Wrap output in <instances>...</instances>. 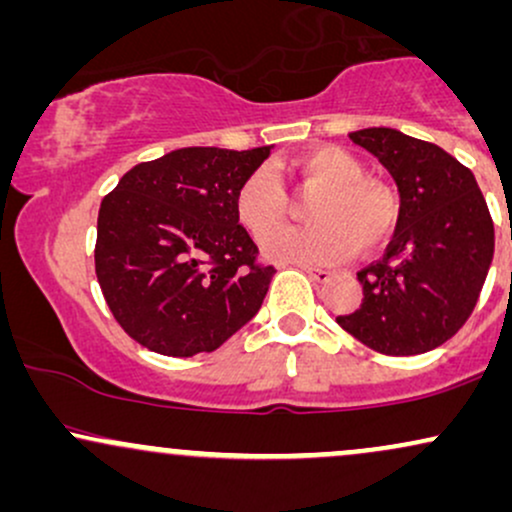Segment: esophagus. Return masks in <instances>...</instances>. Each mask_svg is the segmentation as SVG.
Instances as JSON below:
<instances>
[{
    "mask_svg": "<svg viewBox=\"0 0 512 512\" xmlns=\"http://www.w3.org/2000/svg\"><path fill=\"white\" fill-rule=\"evenodd\" d=\"M301 269L305 274L310 276V279H315V281H327L332 276V272L330 269H322V267H310V264H301Z\"/></svg>",
    "mask_w": 512,
    "mask_h": 512,
    "instance_id": "esophagus-1",
    "label": "esophagus"
}]
</instances>
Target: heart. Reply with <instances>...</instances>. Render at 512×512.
Masks as SVG:
<instances>
[{
	"label": "heart",
	"mask_w": 512,
	"mask_h": 512,
	"mask_svg": "<svg viewBox=\"0 0 512 512\" xmlns=\"http://www.w3.org/2000/svg\"><path fill=\"white\" fill-rule=\"evenodd\" d=\"M308 204V228H279L289 216V195L269 168H255L233 195L240 226L262 240L272 260L296 264L342 262L356 248L370 252L385 243L397 223V199L385 182L366 178L361 158L342 146H320L293 158Z\"/></svg>",
	"instance_id": "b5f03b06"
}]
</instances>
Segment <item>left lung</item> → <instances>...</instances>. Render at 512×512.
I'll return each instance as SVG.
<instances>
[{
  "mask_svg": "<svg viewBox=\"0 0 512 512\" xmlns=\"http://www.w3.org/2000/svg\"><path fill=\"white\" fill-rule=\"evenodd\" d=\"M397 182L399 219L383 260L358 272L363 301L337 322L387 356L426 354L467 322L493 260V221L474 173L390 127L349 134Z\"/></svg>",
  "mask_w": 512,
  "mask_h": 512,
  "instance_id": "8db88e82",
  "label": "left lung"
}]
</instances>
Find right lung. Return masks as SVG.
Instances as JSON below:
<instances>
[{
	"label": "right lung",
	"instance_id": "right-lung-1",
	"mask_svg": "<svg viewBox=\"0 0 512 512\" xmlns=\"http://www.w3.org/2000/svg\"><path fill=\"white\" fill-rule=\"evenodd\" d=\"M250 151L187 146L134 166L98 211L96 276L117 325L163 356L214 351L257 315L276 269L257 260L233 195Z\"/></svg>",
	"mask_w": 512,
	"mask_h": 512
}]
</instances>
